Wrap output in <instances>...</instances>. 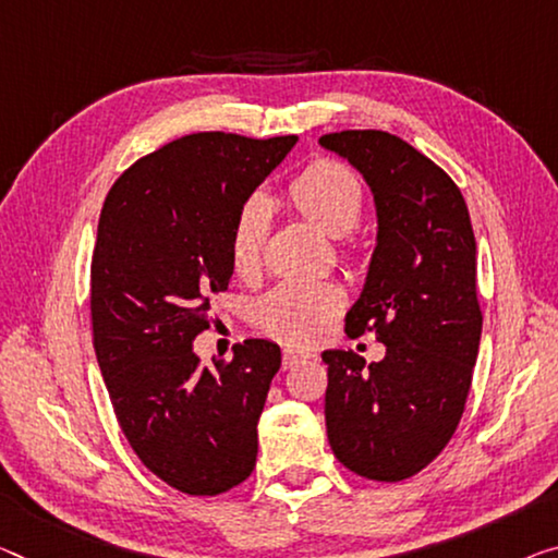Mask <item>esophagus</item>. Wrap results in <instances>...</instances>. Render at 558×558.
Masks as SVG:
<instances>
[{
    "mask_svg": "<svg viewBox=\"0 0 558 558\" xmlns=\"http://www.w3.org/2000/svg\"><path fill=\"white\" fill-rule=\"evenodd\" d=\"M306 359H312V354H308V351H304V349L287 347L284 351H281V366H284V368L302 364V362H306Z\"/></svg>",
    "mask_w": 558,
    "mask_h": 558,
    "instance_id": "1",
    "label": "esophagus"
}]
</instances>
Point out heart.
<instances>
[{
    "label": "heart",
    "instance_id": "1",
    "mask_svg": "<svg viewBox=\"0 0 558 558\" xmlns=\"http://www.w3.org/2000/svg\"><path fill=\"white\" fill-rule=\"evenodd\" d=\"M289 202L329 236H344L359 225L366 207L364 179L337 159H314L287 186ZM269 231V204L250 196L231 225L229 254L239 277H252L262 264ZM344 306V294L331 281H279L254 304L252 322L267 337L304 344L314 341Z\"/></svg>",
    "mask_w": 558,
    "mask_h": 558
}]
</instances>
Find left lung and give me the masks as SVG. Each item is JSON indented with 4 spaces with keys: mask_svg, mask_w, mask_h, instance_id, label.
Returning a JSON list of instances; mask_svg holds the SVG:
<instances>
[{
    "mask_svg": "<svg viewBox=\"0 0 558 558\" xmlns=\"http://www.w3.org/2000/svg\"><path fill=\"white\" fill-rule=\"evenodd\" d=\"M319 142L374 192L379 236L347 333L387 347L368 366L354 351L322 354L329 444L356 476L404 482L439 457L466 407L484 319L474 229L453 179L399 136L347 130Z\"/></svg>",
    "mask_w": 558,
    "mask_h": 558,
    "instance_id": "1",
    "label": "left lung"
}]
</instances>
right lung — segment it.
<instances>
[{"instance_id":"obj_1","label":"right lung","mask_w":558,"mask_h":558,"mask_svg":"<svg viewBox=\"0 0 558 558\" xmlns=\"http://www.w3.org/2000/svg\"><path fill=\"white\" fill-rule=\"evenodd\" d=\"M296 136L186 134L111 184L92 256V341L117 422L151 474L190 496L225 494L256 464V422L281 351L267 339L202 366L194 339L227 291L236 211Z\"/></svg>"}]
</instances>
